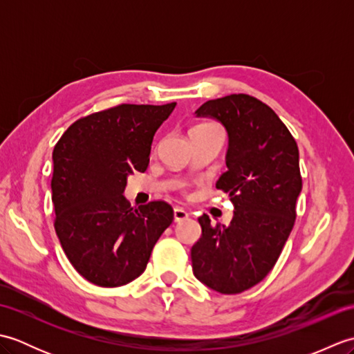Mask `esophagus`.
I'll return each mask as SVG.
<instances>
[{
  "instance_id": "esophagus-1",
  "label": "esophagus",
  "mask_w": 354,
  "mask_h": 354,
  "mask_svg": "<svg viewBox=\"0 0 354 354\" xmlns=\"http://www.w3.org/2000/svg\"><path fill=\"white\" fill-rule=\"evenodd\" d=\"M187 217H189V213H187L185 209L183 208L173 209V219H175V222H183L187 219Z\"/></svg>"
}]
</instances>
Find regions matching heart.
<instances>
[{
	"label": "heart",
	"instance_id": "1",
	"mask_svg": "<svg viewBox=\"0 0 354 354\" xmlns=\"http://www.w3.org/2000/svg\"><path fill=\"white\" fill-rule=\"evenodd\" d=\"M213 126H216V124H212V123H202V124H196V126H193L190 131H193V129H202V127H213Z\"/></svg>",
	"mask_w": 354,
	"mask_h": 354
}]
</instances>
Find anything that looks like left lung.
Listing matches in <instances>:
<instances>
[{
	"instance_id": "1",
	"label": "left lung",
	"mask_w": 354,
	"mask_h": 354,
	"mask_svg": "<svg viewBox=\"0 0 354 354\" xmlns=\"http://www.w3.org/2000/svg\"><path fill=\"white\" fill-rule=\"evenodd\" d=\"M196 114L219 120L228 131V170L216 187L228 193L234 217L228 227L199 217L193 274L213 290L234 295L270 272L290 234L303 189L299 152L280 117L252 95L208 100Z\"/></svg>"
}]
</instances>
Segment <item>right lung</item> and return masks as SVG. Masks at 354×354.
<instances>
[{"label":"right lung","mask_w":354,"mask_h":354,"mask_svg":"<svg viewBox=\"0 0 354 354\" xmlns=\"http://www.w3.org/2000/svg\"><path fill=\"white\" fill-rule=\"evenodd\" d=\"M175 106L117 104L76 120L56 142L55 230L66 259L89 283L118 288L140 277L173 222L165 201L133 208L123 192L127 175L147 169L153 135Z\"/></svg>","instance_id":"right-lung-1"}]
</instances>
